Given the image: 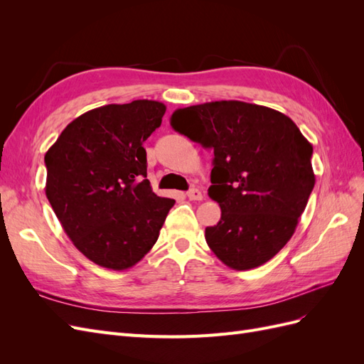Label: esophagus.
Returning <instances> with one entry per match:
<instances>
[{
	"mask_svg": "<svg viewBox=\"0 0 364 364\" xmlns=\"http://www.w3.org/2000/svg\"><path fill=\"white\" fill-rule=\"evenodd\" d=\"M186 197H188L190 200H202L203 199L200 190H197V188H191L188 193H186Z\"/></svg>",
	"mask_w": 364,
	"mask_h": 364,
	"instance_id": "esophagus-1",
	"label": "esophagus"
}]
</instances>
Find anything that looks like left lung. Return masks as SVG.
I'll list each match as a JSON object with an SVG mask.
<instances>
[{"instance_id": "obj_1", "label": "left lung", "mask_w": 364, "mask_h": 364, "mask_svg": "<svg viewBox=\"0 0 364 364\" xmlns=\"http://www.w3.org/2000/svg\"><path fill=\"white\" fill-rule=\"evenodd\" d=\"M171 126L214 150L208 194L222 217L205 229L209 249L234 270L272 259L294 234L314 188L313 146L287 115L237 100L178 109Z\"/></svg>"}]
</instances>
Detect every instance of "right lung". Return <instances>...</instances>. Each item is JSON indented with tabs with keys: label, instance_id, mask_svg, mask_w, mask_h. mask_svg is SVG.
<instances>
[{
	"label": "right lung",
	"instance_id": "1",
	"mask_svg": "<svg viewBox=\"0 0 364 364\" xmlns=\"http://www.w3.org/2000/svg\"><path fill=\"white\" fill-rule=\"evenodd\" d=\"M165 105L135 100L92 109L46 153V194L65 232L98 266L127 270L156 243L173 199L153 193L142 147Z\"/></svg>",
	"mask_w": 364,
	"mask_h": 364
}]
</instances>
